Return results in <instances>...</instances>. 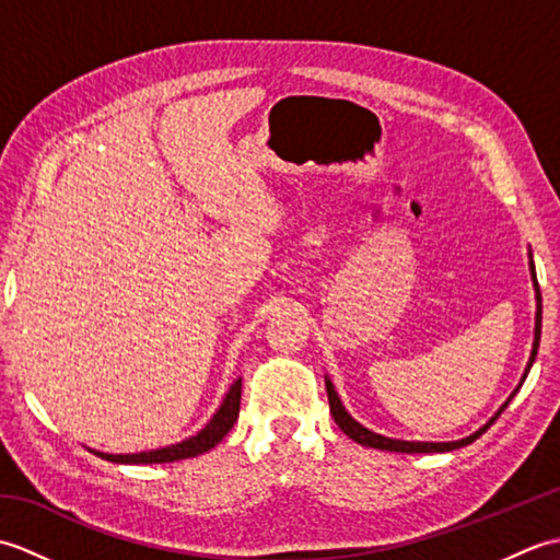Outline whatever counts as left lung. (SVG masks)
<instances>
[{
  "label": "left lung",
  "instance_id": "8db88e82",
  "mask_svg": "<svg viewBox=\"0 0 560 560\" xmlns=\"http://www.w3.org/2000/svg\"><path fill=\"white\" fill-rule=\"evenodd\" d=\"M529 273H532V283H534V299H537V315H534V341H532V353H529V361L525 365V373H522L520 377V385L510 392V397L501 404V409H498L489 421H486L479 431H474L471 435L467 438H459V440H447V443H421V440H397V438H387V435H380L375 431H371V428L361 425L359 421L353 419V416L347 411V407H343L335 385H331V380L325 375V387H327V399H329V411L331 416H335L337 425L341 428L343 433H347L351 440H355L359 445H365V447H375V450H387V452H407V455H413V452H450V450H457V447H464L469 445L477 440L479 435H483L489 428L495 423L498 416H501L505 411V407L510 401H513V397L520 392L522 383H525L527 375H529V368L534 365V359H537V351H539V339H541V293H539V283H537V269H534V259H532V249H529Z\"/></svg>",
  "mask_w": 560,
  "mask_h": 560
}]
</instances>
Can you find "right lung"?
<instances>
[{"label":"right lung","instance_id":"add662e5","mask_svg":"<svg viewBox=\"0 0 560 560\" xmlns=\"http://www.w3.org/2000/svg\"><path fill=\"white\" fill-rule=\"evenodd\" d=\"M241 389H243V380L237 377L235 383L225 392V397L221 401V407L217 413L211 416L209 423L197 431L195 435H189L180 443L156 447V450H144V452H127V455H110V452H101V450H91L93 455H98L108 462L115 464H163V462H177V459H187V457H197L201 452H209L211 447H217L225 433L231 431L233 423L237 421V413H241Z\"/></svg>","mask_w":560,"mask_h":560}]
</instances>
